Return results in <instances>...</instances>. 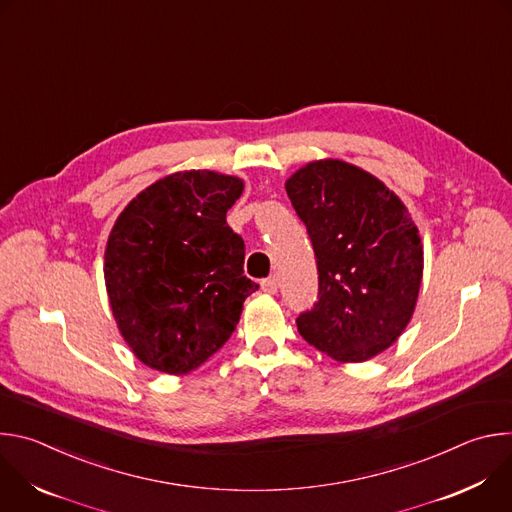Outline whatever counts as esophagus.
Instances as JSON below:
<instances>
[{
	"label": "esophagus",
	"instance_id": "obj_1",
	"mask_svg": "<svg viewBox=\"0 0 512 512\" xmlns=\"http://www.w3.org/2000/svg\"><path fill=\"white\" fill-rule=\"evenodd\" d=\"M261 289L265 291V294H275V291L279 289V283H277V277H267L261 281Z\"/></svg>",
	"mask_w": 512,
	"mask_h": 512
}]
</instances>
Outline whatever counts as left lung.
<instances>
[{"mask_svg": "<svg viewBox=\"0 0 512 512\" xmlns=\"http://www.w3.org/2000/svg\"><path fill=\"white\" fill-rule=\"evenodd\" d=\"M285 190L318 265V298L298 316L300 334L340 362L373 358L409 324L421 285L423 247L405 204L340 160L304 166Z\"/></svg>", "mask_w": 512, "mask_h": 512, "instance_id": "left-lung-1", "label": "left lung"}]
</instances>
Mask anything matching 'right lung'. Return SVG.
<instances>
[{"mask_svg": "<svg viewBox=\"0 0 512 512\" xmlns=\"http://www.w3.org/2000/svg\"><path fill=\"white\" fill-rule=\"evenodd\" d=\"M243 182L208 170L145 188L119 214L105 251L117 326L148 367L184 375L235 332L259 285L243 275L245 243L227 225Z\"/></svg>", "mask_w": 512, "mask_h": 512, "instance_id": "right-lung-1", "label": "right lung"}]
</instances>
